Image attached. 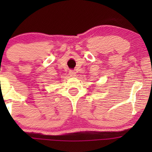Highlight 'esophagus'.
Returning a JSON list of instances; mask_svg holds the SVG:
<instances>
[{"mask_svg": "<svg viewBox=\"0 0 152 152\" xmlns=\"http://www.w3.org/2000/svg\"><path fill=\"white\" fill-rule=\"evenodd\" d=\"M69 75L70 77H75L76 76V72L74 70H70L69 72Z\"/></svg>", "mask_w": 152, "mask_h": 152, "instance_id": "34e87169", "label": "esophagus"}]
</instances>
